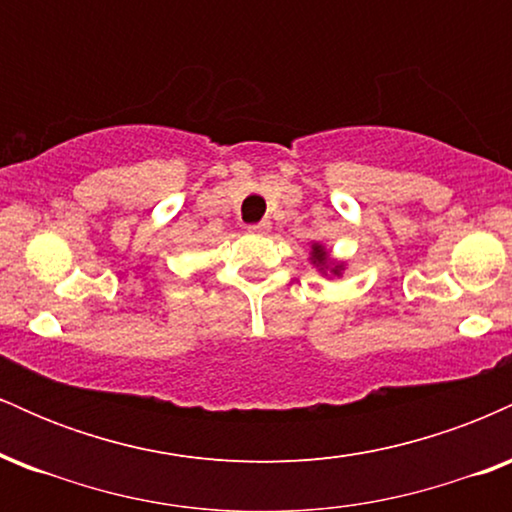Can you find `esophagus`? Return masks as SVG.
Masks as SVG:
<instances>
[{"mask_svg":"<svg viewBox=\"0 0 512 512\" xmlns=\"http://www.w3.org/2000/svg\"><path fill=\"white\" fill-rule=\"evenodd\" d=\"M269 221H260V223H250L248 233H255V236H262V233H269Z\"/></svg>","mask_w":512,"mask_h":512,"instance_id":"esophagus-1","label":"esophagus"}]
</instances>
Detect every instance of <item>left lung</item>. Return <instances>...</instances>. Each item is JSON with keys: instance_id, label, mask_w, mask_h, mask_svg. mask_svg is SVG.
Masks as SVG:
<instances>
[{"instance_id": "8db88e82", "label": "left lung", "mask_w": 512, "mask_h": 512, "mask_svg": "<svg viewBox=\"0 0 512 512\" xmlns=\"http://www.w3.org/2000/svg\"><path fill=\"white\" fill-rule=\"evenodd\" d=\"M313 264H317V267H330V255H327L325 252V248H322V245H313ZM339 272H342V264H332V274H337L339 276Z\"/></svg>"}]
</instances>
